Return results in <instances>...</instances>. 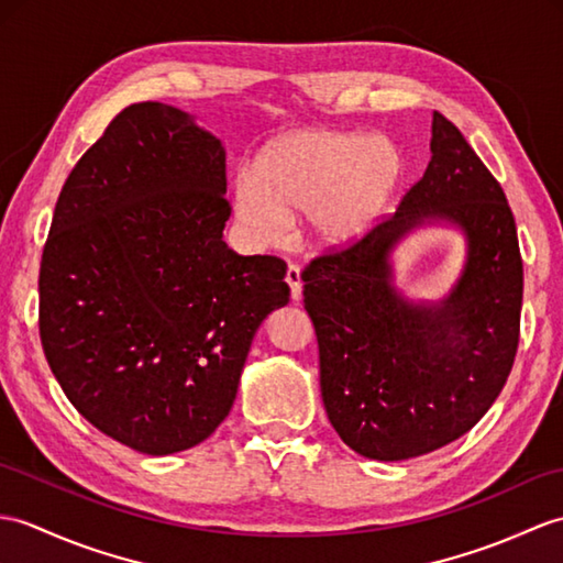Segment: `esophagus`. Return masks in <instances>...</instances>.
Returning <instances> with one entry per match:
<instances>
[{"label":"esophagus","mask_w":563,"mask_h":563,"mask_svg":"<svg viewBox=\"0 0 563 563\" xmlns=\"http://www.w3.org/2000/svg\"><path fill=\"white\" fill-rule=\"evenodd\" d=\"M285 283L290 285V297L297 302V299L302 297V278H299V268H297L295 264L287 266V271H285Z\"/></svg>","instance_id":"34e87169"}]
</instances>
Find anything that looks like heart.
<instances>
[{
	"label": "heart",
	"instance_id": "heart-1",
	"mask_svg": "<svg viewBox=\"0 0 563 563\" xmlns=\"http://www.w3.org/2000/svg\"><path fill=\"white\" fill-rule=\"evenodd\" d=\"M400 158L382 136L338 129H299L273 139L256 155L252 179L234 185V213L258 242L285 238L305 218L313 244H357L398 187Z\"/></svg>",
	"mask_w": 563,
	"mask_h": 563
}]
</instances>
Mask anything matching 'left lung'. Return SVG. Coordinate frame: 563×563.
I'll return each mask as SVG.
<instances>
[{
	"label": "left lung",
	"instance_id": "obj_1",
	"mask_svg": "<svg viewBox=\"0 0 563 563\" xmlns=\"http://www.w3.org/2000/svg\"><path fill=\"white\" fill-rule=\"evenodd\" d=\"M429 146L422 179L394 216L302 271L325 415L374 461H408L463 437L501 394L518 350L522 258L511 206L441 112ZM424 219H446L468 240L464 276L439 306L405 300L387 261Z\"/></svg>",
	"mask_w": 563,
	"mask_h": 563
}]
</instances>
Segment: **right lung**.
Instances as JSON below:
<instances>
[{
  "label": "right lung",
  "mask_w": 563,
  "mask_h": 563,
  "mask_svg": "<svg viewBox=\"0 0 563 563\" xmlns=\"http://www.w3.org/2000/svg\"><path fill=\"white\" fill-rule=\"evenodd\" d=\"M225 151L165 102L114 117L64 181L41 261V343L86 420L167 455L225 420L254 333L290 287L222 242Z\"/></svg>",
  "instance_id": "1"
}]
</instances>
